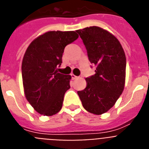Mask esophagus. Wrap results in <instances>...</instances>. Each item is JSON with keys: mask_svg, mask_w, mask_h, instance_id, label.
<instances>
[{"mask_svg": "<svg viewBox=\"0 0 149 149\" xmlns=\"http://www.w3.org/2000/svg\"><path fill=\"white\" fill-rule=\"evenodd\" d=\"M71 77H72V80H75L76 78H77V76H75L74 74H71Z\"/></svg>", "mask_w": 149, "mask_h": 149, "instance_id": "1", "label": "esophagus"}]
</instances>
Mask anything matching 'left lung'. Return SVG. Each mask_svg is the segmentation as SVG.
<instances>
[{
	"label": "left lung",
	"instance_id": "1",
	"mask_svg": "<svg viewBox=\"0 0 149 149\" xmlns=\"http://www.w3.org/2000/svg\"><path fill=\"white\" fill-rule=\"evenodd\" d=\"M76 32L86 47L89 60L96 66L95 74L86 78V87L77 94L85 110L101 115L115 104L123 92L125 54L119 40L101 27L93 26Z\"/></svg>",
	"mask_w": 149,
	"mask_h": 149
}]
</instances>
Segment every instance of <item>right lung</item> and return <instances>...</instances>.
<instances>
[{
    "label": "right lung",
    "mask_w": 149,
    "mask_h": 149,
    "mask_svg": "<svg viewBox=\"0 0 149 149\" xmlns=\"http://www.w3.org/2000/svg\"><path fill=\"white\" fill-rule=\"evenodd\" d=\"M78 38L74 31H49L34 39L26 51L22 65L26 98L35 110L44 116L57 113L70 75L57 72L65 46Z\"/></svg>",
    "instance_id": "obj_1"
}]
</instances>
